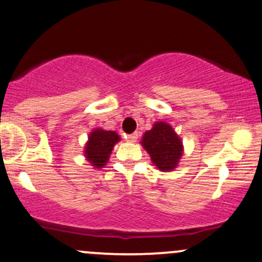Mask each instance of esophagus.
Wrapping results in <instances>:
<instances>
[{
    "label": "esophagus",
    "instance_id": "1",
    "mask_svg": "<svg viewBox=\"0 0 262 262\" xmlns=\"http://www.w3.org/2000/svg\"><path fill=\"white\" fill-rule=\"evenodd\" d=\"M125 138H126V140H128V142H130V143H134V142H137V139H138V133L129 134V136H126Z\"/></svg>",
    "mask_w": 262,
    "mask_h": 262
}]
</instances>
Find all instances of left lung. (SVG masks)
Returning <instances> with one entry per match:
<instances>
[{"label":"left lung","mask_w":262,"mask_h":262,"mask_svg":"<svg viewBox=\"0 0 262 262\" xmlns=\"http://www.w3.org/2000/svg\"><path fill=\"white\" fill-rule=\"evenodd\" d=\"M142 145L149 153L157 168L163 172L174 169L183 152L180 137L164 122L156 123L150 130L145 132Z\"/></svg>","instance_id":"8db88e82"}]
</instances>
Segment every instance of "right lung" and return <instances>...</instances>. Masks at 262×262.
<instances>
[{
  "label": "right lung",
  "mask_w": 262,
  "mask_h": 262,
  "mask_svg": "<svg viewBox=\"0 0 262 262\" xmlns=\"http://www.w3.org/2000/svg\"><path fill=\"white\" fill-rule=\"evenodd\" d=\"M118 140L119 136L115 132L95 129L89 136V140L85 147V157L93 164V167L101 168L108 162L113 147Z\"/></svg>",
  "instance_id": "obj_1"
}]
</instances>
